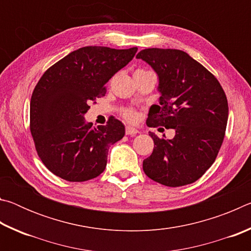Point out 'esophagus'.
I'll use <instances>...</instances> for the list:
<instances>
[{
	"mask_svg": "<svg viewBox=\"0 0 251 251\" xmlns=\"http://www.w3.org/2000/svg\"><path fill=\"white\" fill-rule=\"evenodd\" d=\"M125 131H126V135H136L137 133H139L138 129H136L135 127H131V126H126Z\"/></svg>",
	"mask_w": 251,
	"mask_h": 251,
	"instance_id": "34e87169",
	"label": "esophagus"
}]
</instances>
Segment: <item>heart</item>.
I'll return each mask as SVG.
<instances>
[{
  "mask_svg": "<svg viewBox=\"0 0 251 251\" xmlns=\"http://www.w3.org/2000/svg\"><path fill=\"white\" fill-rule=\"evenodd\" d=\"M137 72H147V71H143V70H138ZM122 115L125 120L129 121V122H134L137 120V112L133 108H124L122 110Z\"/></svg>",
  "mask_w": 251,
  "mask_h": 251,
  "instance_id": "obj_1",
  "label": "heart"
}]
</instances>
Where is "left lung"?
<instances>
[{
    "label": "left lung",
    "mask_w": 251,
    "mask_h": 251,
    "mask_svg": "<svg viewBox=\"0 0 251 251\" xmlns=\"http://www.w3.org/2000/svg\"><path fill=\"white\" fill-rule=\"evenodd\" d=\"M158 75L159 105H152L146 124L175 130L172 139L150 131L154 151L143 169L168 187L195 182L209 168L224 142L228 101L222 85L201 63L180 50L145 49L136 55Z\"/></svg>",
    "instance_id": "obj_1"
}]
</instances>
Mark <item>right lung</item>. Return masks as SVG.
Wrapping results in <instances>:
<instances>
[{
  "instance_id": "right-lung-1",
  "label": "right lung",
  "mask_w": 251,
  "mask_h": 251,
  "mask_svg": "<svg viewBox=\"0 0 251 251\" xmlns=\"http://www.w3.org/2000/svg\"><path fill=\"white\" fill-rule=\"evenodd\" d=\"M136 52L137 48L85 46L42 75L29 105V129L37 155L54 175L79 182L104 172L108 148L124 137L125 127L114 117L93 127L84 115L92 101L105 96V84Z\"/></svg>"
}]
</instances>
